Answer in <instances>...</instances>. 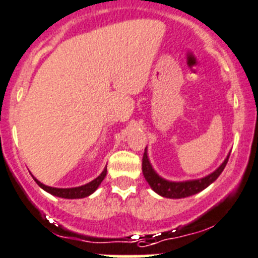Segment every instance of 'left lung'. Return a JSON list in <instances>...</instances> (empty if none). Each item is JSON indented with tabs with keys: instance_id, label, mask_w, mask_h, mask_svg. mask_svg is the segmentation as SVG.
I'll return each mask as SVG.
<instances>
[{
	"instance_id": "8db88e82",
	"label": "left lung",
	"mask_w": 258,
	"mask_h": 258,
	"mask_svg": "<svg viewBox=\"0 0 258 258\" xmlns=\"http://www.w3.org/2000/svg\"><path fill=\"white\" fill-rule=\"evenodd\" d=\"M228 159H229V155L227 156L223 164L215 172L201 178V179L184 180V182H170V180H167L160 177V175H158V173L153 169L150 162H149L148 153H146L145 149V153H144L143 156V173L146 182L150 184L151 188L158 195L167 197V199H183V197H188L192 196V195L199 194L202 189H205L206 187L210 186L214 180H216V178L221 174V172H223L225 165H227Z\"/></svg>"
}]
</instances>
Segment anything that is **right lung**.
Returning <instances> with one entry per match:
<instances>
[{
    "instance_id": "right-lung-1",
    "label": "right lung",
    "mask_w": 258,
    "mask_h": 258,
    "mask_svg": "<svg viewBox=\"0 0 258 258\" xmlns=\"http://www.w3.org/2000/svg\"><path fill=\"white\" fill-rule=\"evenodd\" d=\"M107 175V168L102 172V174L99 177H96L95 179L89 182V183L84 184V186L80 187H74V188H54V187H49V186H45V184L40 183L39 180L35 179L34 180L38 183V186L42 187L44 191H47L48 194L53 195V196H57V197H62V199H84V197L89 196V195L93 194L99 184L102 183L104 177Z\"/></svg>"
}]
</instances>
